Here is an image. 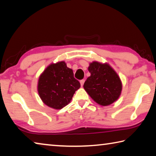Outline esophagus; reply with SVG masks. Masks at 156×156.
Returning a JSON list of instances; mask_svg holds the SVG:
<instances>
[{"label":"esophagus","instance_id":"34e87169","mask_svg":"<svg viewBox=\"0 0 156 156\" xmlns=\"http://www.w3.org/2000/svg\"><path fill=\"white\" fill-rule=\"evenodd\" d=\"M80 83L81 86L83 87V84H84V80H81L80 81Z\"/></svg>","mask_w":156,"mask_h":156}]
</instances>
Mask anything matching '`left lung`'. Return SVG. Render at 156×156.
Returning a JSON list of instances; mask_svg holds the SVG:
<instances>
[{"mask_svg": "<svg viewBox=\"0 0 156 156\" xmlns=\"http://www.w3.org/2000/svg\"><path fill=\"white\" fill-rule=\"evenodd\" d=\"M88 70L90 76L84 84V89L95 102L108 106L121 95L122 84L119 76L108 63L93 61Z\"/></svg>", "mask_w": 156, "mask_h": 156, "instance_id": "8db88e82", "label": "left lung"}]
</instances>
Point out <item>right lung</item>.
Here are the masks:
<instances>
[{"mask_svg": "<svg viewBox=\"0 0 156 156\" xmlns=\"http://www.w3.org/2000/svg\"><path fill=\"white\" fill-rule=\"evenodd\" d=\"M80 87L73 77L72 69L64 61L52 63L39 76L37 90L43 102L54 109H61L68 104L76 90Z\"/></svg>", "mask_w": 156, "mask_h": 156, "instance_id": "1", "label": "right lung"}]
</instances>
